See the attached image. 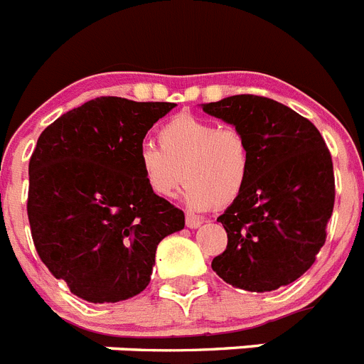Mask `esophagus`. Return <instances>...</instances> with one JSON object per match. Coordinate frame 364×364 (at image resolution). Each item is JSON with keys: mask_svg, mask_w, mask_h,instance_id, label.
Masks as SVG:
<instances>
[{"mask_svg": "<svg viewBox=\"0 0 364 364\" xmlns=\"http://www.w3.org/2000/svg\"><path fill=\"white\" fill-rule=\"evenodd\" d=\"M186 226L191 228V230H195V228L202 226V220L200 218H195V217H191V215H188V217H186Z\"/></svg>", "mask_w": 364, "mask_h": 364, "instance_id": "34e87169", "label": "esophagus"}]
</instances>
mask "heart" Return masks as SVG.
<instances>
[{"label": "heart", "mask_w": 364, "mask_h": 364, "mask_svg": "<svg viewBox=\"0 0 364 364\" xmlns=\"http://www.w3.org/2000/svg\"><path fill=\"white\" fill-rule=\"evenodd\" d=\"M136 166L154 197H173L184 180L186 204L208 211L242 195L252 175V147L233 125L178 114L160 127L159 147H138Z\"/></svg>", "instance_id": "obj_1"}]
</instances>
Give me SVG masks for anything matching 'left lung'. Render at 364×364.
I'll list each match as a JSON object with an SVG mask.
<instances>
[{"label":"left lung","instance_id":"1","mask_svg":"<svg viewBox=\"0 0 364 364\" xmlns=\"http://www.w3.org/2000/svg\"><path fill=\"white\" fill-rule=\"evenodd\" d=\"M252 147L247 186L220 217L226 250L211 268L233 288L272 291L297 281L326 240L336 200L332 154L308 118L272 98L237 95L202 105Z\"/></svg>","mask_w":364,"mask_h":364}]
</instances>
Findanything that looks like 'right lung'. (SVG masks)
<instances>
[{"instance_id": "right-lung-1", "label": "right lung", "mask_w": 364, "mask_h": 364, "mask_svg": "<svg viewBox=\"0 0 364 364\" xmlns=\"http://www.w3.org/2000/svg\"><path fill=\"white\" fill-rule=\"evenodd\" d=\"M175 107L100 96L45 127L28 162L27 215L56 279L95 304L146 290L160 240L184 211L154 197L136 166L147 131Z\"/></svg>"}]
</instances>
